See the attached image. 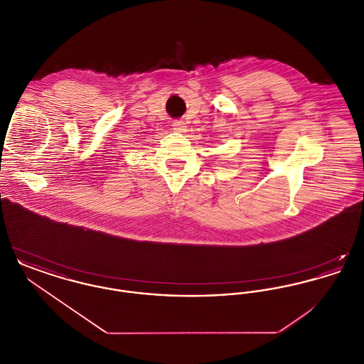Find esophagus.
Wrapping results in <instances>:
<instances>
[{
    "instance_id": "obj_1",
    "label": "esophagus",
    "mask_w": 364,
    "mask_h": 364,
    "mask_svg": "<svg viewBox=\"0 0 364 364\" xmlns=\"http://www.w3.org/2000/svg\"><path fill=\"white\" fill-rule=\"evenodd\" d=\"M172 127H173L176 132H186L187 131V125H186L184 122H174Z\"/></svg>"
}]
</instances>
